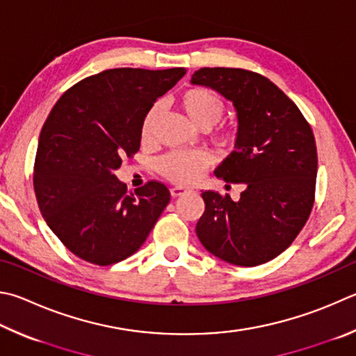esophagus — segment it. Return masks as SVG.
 <instances>
[{
  "label": "esophagus",
  "mask_w": 356,
  "mask_h": 356,
  "mask_svg": "<svg viewBox=\"0 0 356 356\" xmlns=\"http://www.w3.org/2000/svg\"><path fill=\"white\" fill-rule=\"evenodd\" d=\"M191 190L188 188H182V186H174V188H171V196L172 197H179V196H185L186 193H190Z\"/></svg>",
  "instance_id": "34e87169"
}]
</instances>
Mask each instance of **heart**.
Here are the masks:
<instances>
[{
  "label": "heart",
  "instance_id": "b5f03b06",
  "mask_svg": "<svg viewBox=\"0 0 356 356\" xmlns=\"http://www.w3.org/2000/svg\"><path fill=\"white\" fill-rule=\"evenodd\" d=\"M177 104L193 126L199 131L211 129L221 121L224 115V102L219 96L204 87H193L179 96ZM160 118V108L152 107L145 116L141 124V140L143 143H151L156 134V127ZM209 157L200 152H171L160 160L159 171L166 179L179 185H190L202 176L209 166Z\"/></svg>",
  "mask_w": 356,
  "mask_h": 356
}]
</instances>
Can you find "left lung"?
I'll return each instance as SVG.
<instances>
[{"label":"left lung","instance_id":"8db88e82","mask_svg":"<svg viewBox=\"0 0 356 356\" xmlns=\"http://www.w3.org/2000/svg\"><path fill=\"white\" fill-rule=\"evenodd\" d=\"M193 86L215 90L234 104L235 151L215 176L243 184L238 200L202 191L196 235L219 260L258 266L280 255L313 209L318 152L299 108L266 77L240 68H200Z\"/></svg>","mask_w":356,"mask_h":356}]
</instances>
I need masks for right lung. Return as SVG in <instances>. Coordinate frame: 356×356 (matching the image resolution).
<instances>
[{"label":"right lung","instance_id":"right-lung-1","mask_svg":"<svg viewBox=\"0 0 356 356\" xmlns=\"http://www.w3.org/2000/svg\"><path fill=\"white\" fill-rule=\"evenodd\" d=\"M185 68H113L60 96L38 138L34 190L54 235L76 257L108 266L146 241L170 191L147 182L129 195L115 171L140 149L141 124Z\"/></svg>","mask_w":356,"mask_h":356}]
</instances>
